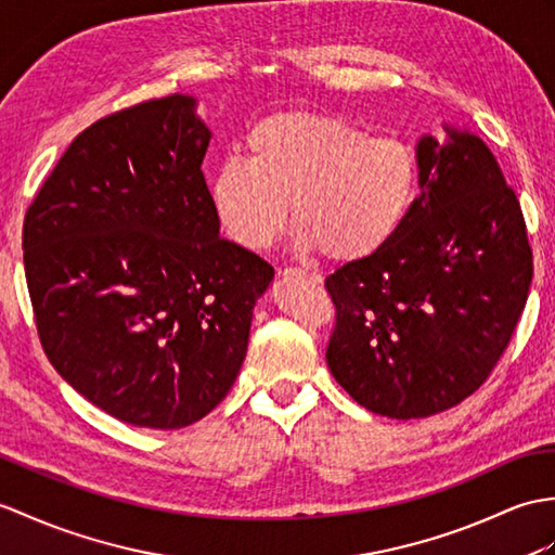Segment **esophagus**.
<instances>
[{
  "label": "esophagus",
  "instance_id": "1",
  "mask_svg": "<svg viewBox=\"0 0 555 555\" xmlns=\"http://www.w3.org/2000/svg\"><path fill=\"white\" fill-rule=\"evenodd\" d=\"M279 276H286V279L300 276V279H307V281H312V283H321V274H317V272H307V269H298V267H288V269H283V272H279Z\"/></svg>",
  "mask_w": 555,
  "mask_h": 555
}]
</instances>
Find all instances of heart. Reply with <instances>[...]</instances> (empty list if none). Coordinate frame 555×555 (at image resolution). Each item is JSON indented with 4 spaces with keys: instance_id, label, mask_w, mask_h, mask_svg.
I'll list each match as a JSON object with an SVG mask.
<instances>
[{
    "instance_id": "b5f03b06",
    "label": "heart",
    "mask_w": 555,
    "mask_h": 555,
    "mask_svg": "<svg viewBox=\"0 0 555 555\" xmlns=\"http://www.w3.org/2000/svg\"><path fill=\"white\" fill-rule=\"evenodd\" d=\"M418 193L416 149L371 137L336 115L276 113L246 139V160L227 158L210 179V205L241 248L264 250L288 222L298 246L333 262L380 253L409 219Z\"/></svg>"
}]
</instances>
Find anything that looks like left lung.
<instances>
[{"label":"left lung","mask_w":555,"mask_h":555,"mask_svg":"<svg viewBox=\"0 0 555 555\" xmlns=\"http://www.w3.org/2000/svg\"><path fill=\"white\" fill-rule=\"evenodd\" d=\"M442 127V141H416L421 196L399 234L326 279L338 309L326 350L333 378L397 421L440 414L480 388L532 283L520 203L492 151Z\"/></svg>","instance_id":"8db88e82"}]
</instances>
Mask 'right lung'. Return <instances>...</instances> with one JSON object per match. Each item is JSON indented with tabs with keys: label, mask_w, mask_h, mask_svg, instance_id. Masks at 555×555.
Returning a JSON list of instances; mask_svg holds the SVG:
<instances>
[{
	"label": "right lung",
	"mask_w": 555,
	"mask_h": 555,
	"mask_svg": "<svg viewBox=\"0 0 555 555\" xmlns=\"http://www.w3.org/2000/svg\"><path fill=\"white\" fill-rule=\"evenodd\" d=\"M210 139L189 94L108 115L73 139L25 215L51 366L139 428H184L222 402L274 279L219 236L201 170Z\"/></svg>",
	"instance_id": "add662e5"
}]
</instances>
